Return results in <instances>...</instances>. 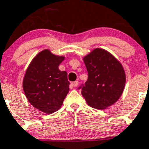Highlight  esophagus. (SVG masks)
<instances>
[{
	"label": "esophagus",
	"mask_w": 149,
	"mask_h": 149,
	"mask_svg": "<svg viewBox=\"0 0 149 149\" xmlns=\"http://www.w3.org/2000/svg\"><path fill=\"white\" fill-rule=\"evenodd\" d=\"M78 85H79L78 81H75V82H73L72 83L70 84V88H73V87H76V86H77Z\"/></svg>",
	"instance_id": "obj_1"
}]
</instances>
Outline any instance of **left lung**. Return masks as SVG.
I'll return each instance as SVG.
<instances>
[{"label":"left lung","mask_w":149,"mask_h":149,"mask_svg":"<svg viewBox=\"0 0 149 149\" xmlns=\"http://www.w3.org/2000/svg\"><path fill=\"white\" fill-rule=\"evenodd\" d=\"M88 79L79 87L90 107L104 109L117 101L125 88L126 77L122 66L109 52L95 49L83 58Z\"/></svg>","instance_id":"1"}]
</instances>
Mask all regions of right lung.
Returning <instances> with one entry per match:
<instances>
[{"instance_id":"1","label":"right lung","mask_w":149,"mask_h":149,"mask_svg":"<svg viewBox=\"0 0 149 149\" xmlns=\"http://www.w3.org/2000/svg\"><path fill=\"white\" fill-rule=\"evenodd\" d=\"M46 49L32 60L23 80V89L33 107L46 114L58 110L69 92L66 71L58 69L64 60Z\"/></svg>"}]
</instances>
